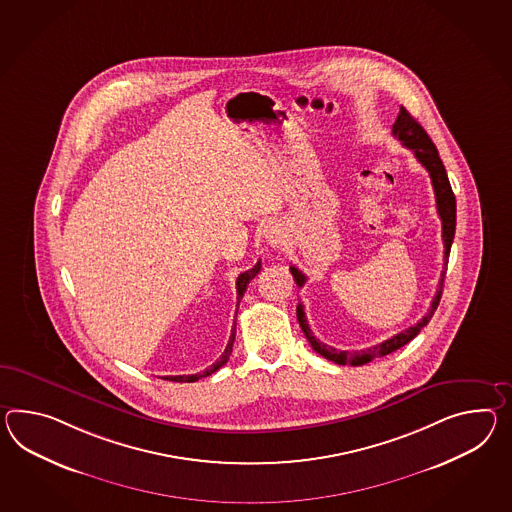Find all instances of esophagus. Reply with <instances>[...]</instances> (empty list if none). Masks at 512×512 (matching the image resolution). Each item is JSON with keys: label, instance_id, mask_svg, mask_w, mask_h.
<instances>
[{"label": "esophagus", "instance_id": "1", "mask_svg": "<svg viewBox=\"0 0 512 512\" xmlns=\"http://www.w3.org/2000/svg\"><path fill=\"white\" fill-rule=\"evenodd\" d=\"M285 231L279 227V225H270L268 229H266V240H268V244H270V248L272 250H281L283 246H285Z\"/></svg>", "mask_w": 512, "mask_h": 512}]
</instances>
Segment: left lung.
Returning a JSON list of instances; mask_svg holds the SVG:
<instances>
[{
    "label": "left lung",
    "mask_w": 512,
    "mask_h": 512,
    "mask_svg": "<svg viewBox=\"0 0 512 512\" xmlns=\"http://www.w3.org/2000/svg\"><path fill=\"white\" fill-rule=\"evenodd\" d=\"M392 133L394 137L398 138L399 142L409 148L414 153V157L418 159V163L424 166L425 170L429 172L431 183L435 188V198H437V212L442 220V240H444V270L440 274V281H438L437 294L431 301L429 311L425 312L424 318L418 324L407 327L405 331H401L398 335L388 338L385 342L377 344L374 348L361 349V351H340V349L331 348L324 342H320L318 338L312 335L311 327L307 322V316L303 311V305L298 303L296 307V314H298V322H300L301 331L303 335L309 340L312 349L316 353H320L327 361L337 362V364H351V366H362L366 362L374 361L377 357H385L388 353L396 351V349L403 348L405 344H409L412 338L416 337L425 325L429 324V320L433 318V314L437 311L438 303L442 298V290H444V277H446V270H448L449 250H451V242L455 237V224H457V203H455V194L449 185L448 174L446 168L438 157L437 148L433 144V140L425 133L424 127L418 124L411 113L401 107L399 109L398 118L392 125ZM290 274L294 277L296 285L303 287L307 281V275L301 274L298 268L290 266Z\"/></svg>",
    "instance_id": "8db88e82"
}]
</instances>
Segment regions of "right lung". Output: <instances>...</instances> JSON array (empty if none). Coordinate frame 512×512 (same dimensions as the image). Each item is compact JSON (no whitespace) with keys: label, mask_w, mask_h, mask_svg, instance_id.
<instances>
[{"label":"right lung","mask_w":512,"mask_h":512,"mask_svg":"<svg viewBox=\"0 0 512 512\" xmlns=\"http://www.w3.org/2000/svg\"><path fill=\"white\" fill-rule=\"evenodd\" d=\"M261 272V261L257 262L251 270H246V272H242V274L237 277V312L238 305H240V300H242V296H244V292H246V288L250 285L251 279L255 277V275ZM237 312H235V316H237ZM235 335H237V322H233V329H231V337H229V342H227V346H225L224 353H222V357L218 359L216 362H212L211 366L205 370V372H201V374H192V375H166L164 379L166 381H175V383H194V381H198L201 377H207V375L214 374L216 370H220L222 366H224L225 362L229 361V355H231V351H233V342H235Z\"/></svg>","instance_id":"obj_1"}]
</instances>
